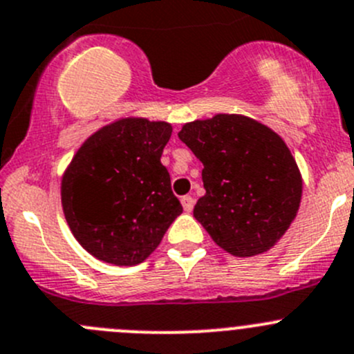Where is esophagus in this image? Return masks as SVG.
<instances>
[{
	"instance_id": "34e87169",
	"label": "esophagus",
	"mask_w": 354,
	"mask_h": 354,
	"mask_svg": "<svg viewBox=\"0 0 354 354\" xmlns=\"http://www.w3.org/2000/svg\"><path fill=\"white\" fill-rule=\"evenodd\" d=\"M181 204H183V209H185V211L190 212L192 209H194L195 201H194V198L190 197V195H185V197H181Z\"/></svg>"
}]
</instances>
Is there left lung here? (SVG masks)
<instances>
[{"mask_svg":"<svg viewBox=\"0 0 354 354\" xmlns=\"http://www.w3.org/2000/svg\"><path fill=\"white\" fill-rule=\"evenodd\" d=\"M204 164L205 195L194 216L226 252L239 257L272 249L299 209L303 180L283 140L254 119L218 114L178 133Z\"/></svg>","mask_w":354,"mask_h":354,"instance_id":"left-lung-1","label":"left lung"}]
</instances>
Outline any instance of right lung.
I'll return each instance as SVG.
<instances>
[{
  "mask_svg": "<svg viewBox=\"0 0 354 354\" xmlns=\"http://www.w3.org/2000/svg\"><path fill=\"white\" fill-rule=\"evenodd\" d=\"M171 131L167 122L121 119L86 140L65 171V219L98 259L142 263L183 212L160 162Z\"/></svg>",
  "mask_w": 354,
  "mask_h": 354,
  "instance_id": "1",
  "label": "right lung"
}]
</instances>
